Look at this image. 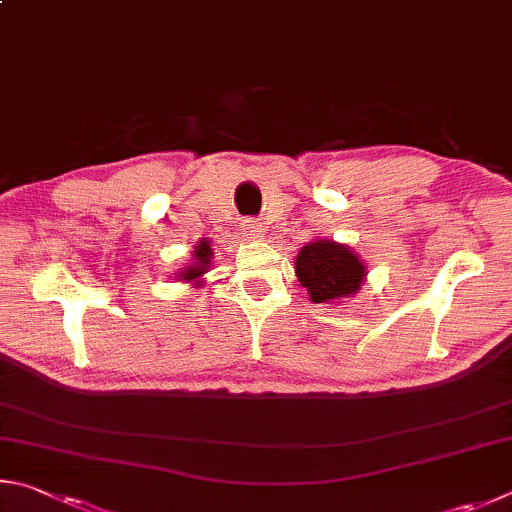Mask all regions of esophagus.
Returning a JSON list of instances; mask_svg holds the SVG:
<instances>
[{
    "label": "esophagus",
    "instance_id": "esophagus-1",
    "mask_svg": "<svg viewBox=\"0 0 512 512\" xmlns=\"http://www.w3.org/2000/svg\"><path fill=\"white\" fill-rule=\"evenodd\" d=\"M242 229H245V238L247 240H261L263 238V224L258 220H245L242 224Z\"/></svg>",
    "mask_w": 512,
    "mask_h": 512
}]
</instances>
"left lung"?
<instances>
[{"label":"left lung","instance_id":"8db88e82","mask_svg":"<svg viewBox=\"0 0 512 512\" xmlns=\"http://www.w3.org/2000/svg\"><path fill=\"white\" fill-rule=\"evenodd\" d=\"M294 274L308 290L312 303H339L355 297L369 276L362 256L344 242L315 238L303 245L294 261Z\"/></svg>","mask_w":512,"mask_h":512}]
</instances>
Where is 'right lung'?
<instances>
[{
  "instance_id": "1",
  "label": "right lung",
  "mask_w": 512,
  "mask_h": 512,
  "mask_svg": "<svg viewBox=\"0 0 512 512\" xmlns=\"http://www.w3.org/2000/svg\"><path fill=\"white\" fill-rule=\"evenodd\" d=\"M211 258H213V249H211V240L202 238L197 240V245L191 251V263H186L182 270L177 272L175 279L182 283H191L195 288H202L206 283L204 274L211 270Z\"/></svg>"
}]
</instances>
